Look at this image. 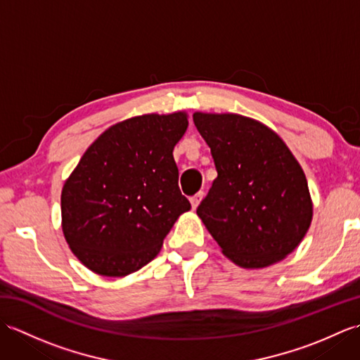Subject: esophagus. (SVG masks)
Instances as JSON below:
<instances>
[{"label": "esophagus", "mask_w": 360, "mask_h": 360, "mask_svg": "<svg viewBox=\"0 0 360 360\" xmlns=\"http://www.w3.org/2000/svg\"><path fill=\"white\" fill-rule=\"evenodd\" d=\"M202 198H204V192H198L196 195H193L192 198H190V204H192V209L195 210L198 205H200V202L202 201Z\"/></svg>", "instance_id": "34e87169"}]
</instances>
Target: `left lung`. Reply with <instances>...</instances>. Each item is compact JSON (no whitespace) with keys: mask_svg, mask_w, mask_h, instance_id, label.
Here are the masks:
<instances>
[{"mask_svg":"<svg viewBox=\"0 0 360 360\" xmlns=\"http://www.w3.org/2000/svg\"><path fill=\"white\" fill-rule=\"evenodd\" d=\"M218 172L196 213L223 254L266 267L292 252L312 218L308 182L272 129L238 114H193Z\"/></svg>","mask_w":360,"mask_h":360,"instance_id":"1","label":"left lung"}]
</instances>
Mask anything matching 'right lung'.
I'll return each mask as SVG.
<instances>
[{
    "label": "right lung",
    "mask_w": 360,
    "mask_h": 360,
    "mask_svg": "<svg viewBox=\"0 0 360 360\" xmlns=\"http://www.w3.org/2000/svg\"><path fill=\"white\" fill-rule=\"evenodd\" d=\"M186 112L147 114L97 137L65 182L63 233L88 269L124 277L155 258L190 201L181 193L173 148Z\"/></svg>",
    "instance_id": "obj_1"
}]
</instances>
